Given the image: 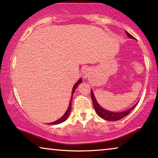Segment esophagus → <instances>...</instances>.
<instances>
[{"label": "esophagus", "instance_id": "34e87169", "mask_svg": "<svg viewBox=\"0 0 158 158\" xmlns=\"http://www.w3.org/2000/svg\"><path fill=\"white\" fill-rule=\"evenodd\" d=\"M87 76H88V74H87L86 73H84V77H86Z\"/></svg>", "mask_w": 158, "mask_h": 158}]
</instances>
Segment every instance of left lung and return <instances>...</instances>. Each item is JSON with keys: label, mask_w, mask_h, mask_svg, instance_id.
I'll use <instances>...</instances> for the list:
<instances>
[{"label": "left lung", "mask_w": 158, "mask_h": 158, "mask_svg": "<svg viewBox=\"0 0 158 158\" xmlns=\"http://www.w3.org/2000/svg\"><path fill=\"white\" fill-rule=\"evenodd\" d=\"M126 31V34L127 36H128L129 38L135 39L134 37L132 36V35L130 34L129 32ZM91 99H92V102H93V105H94V109L96 110V112L97 113V114L98 115L99 117H101V118L107 120V121H117V120L121 119L122 118H124V117H126L127 114H129L131 111L133 110L135 107H136V104L134 106L131 108L129 109L128 110H126L124 112H110L107 111L106 110H105L103 108L99 106L98 103L96 98H95L94 93L91 91Z\"/></svg>", "instance_id": "obj_1"}]
</instances>
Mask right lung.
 I'll use <instances>...</instances> for the list:
<instances>
[{"label": "right lung", "instance_id": "add662e5", "mask_svg": "<svg viewBox=\"0 0 158 158\" xmlns=\"http://www.w3.org/2000/svg\"><path fill=\"white\" fill-rule=\"evenodd\" d=\"M81 81H82L81 79H80L79 80V81H77V83L74 84L73 89H72V95H73L74 92V91H75V89H76L77 86H78V85H79L80 83H81ZM71 98H72V96L71 97ZM71 101H72V99L70 100V102H69L68 108H67L66 112L64 114L63 116H62V117H61V118H60L59 119L56 120V122H52V123H50V124H60V123H62V122H63L64 121H65V120H66L67 118V117L69 116V113H70V111H71V103H72Z\"/></svg>", "mask_w": 158, "mask_h": 158}]
</instances>
